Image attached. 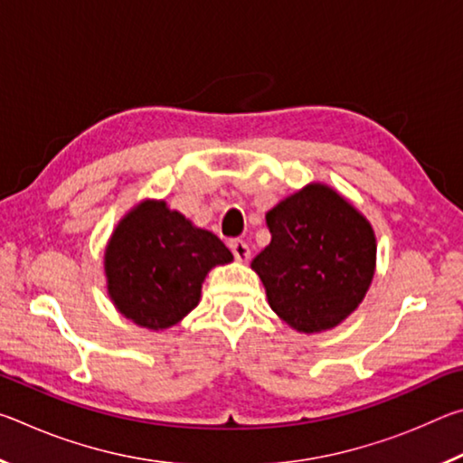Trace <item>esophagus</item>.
Instances as JSON below:
<instances>
[{"label": "esophagus", "instance_id": "1", "mask_svg": "<svg viewBox=\"0 0 463 463\" xmlns=\"http://www.w3.org/2000/svg\"><path fill=\"white\" fill-rule=\"evenodd\" d=\"M229 249L232 250L234 260L237 261H247L250 257V250H249V245L242 239H231L229 241Z\"/></svg>", "mask_w": 463, "mask_h": 463}]
</instances>
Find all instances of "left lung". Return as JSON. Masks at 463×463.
<instances>
[{
  "label": "left lung",
  "mask_w": 463,
  "mask_h": 463,
  "mask_svg": "<svg viewBox=\"0 0 463 463\" xmlns=\"http://www.w3.org/2000/svg\"><path fill=\"white\" fill-rule=\"evenodd\" d=\"M271 242L250 268L261 278L276 315L302 333L343 323L372 284V224L323 184H308L268 214Z\"/></svg>",
  "instance_id": "obj_1"
}]
</instances>
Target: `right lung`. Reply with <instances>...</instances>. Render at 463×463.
Here are the masks:
<instances>
[{
    "label": "right lung",
    "mask_w": 463,
    "mask_h": 463,
    "mask_svg": "<svg viewBox=\"0 0 463 463\" xmlns=\"http://www.w3.org/2000/svg\"><path fill=\"white\" fill-rule=\"evenodd\" d=\"M231 261L232 253L216 234L194 226L163 200H145L108 241V294L132 323L163 331L198 307L208 271Z\"/></svg>",
    "instance_id": "right-lung-1"
}]
</instances>
